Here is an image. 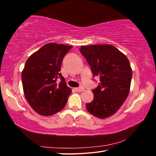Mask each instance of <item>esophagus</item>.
Masks as SVG:
<instances>
[{
  "label": "esophagus",
  "instance_id": "34e87169",
  "mask_svg": "<svg viewBox=\"0 0 156 156\" xmlns=\"http://www.w3.org/2000/svg\"><path fill=\"white\" fill-rule=\"evenodd\" d=\"M75 91H77V92H82L83 91H84V88H83V87H80L75 88Z\"/></svg>",
  "mask_w": 156,
  "mask_h": 156
}]
</instances>
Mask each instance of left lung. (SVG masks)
Here are the masks:
<instances>
[{"instance_id": "8db88e82", "label": "left lung", "mask_w": 156, "mask_h": 156, "mask_svg": "<svg viewBox=\"0 0 156 156\" xmlns=\"http://www.w3.org/2000/svg\"><path fill=\"white\" fill-rule=\"evenodd\" d=\"M80 53L100 82L92 90L94 99L87 103L89 113L106 118L119 109L129 93L132 71L126 55L112 45L82 46Z\"/></svg>"}]
</instances>
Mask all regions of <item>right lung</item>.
<instances>
[{"instance_id":"obj_1","label":"right lung","mask_w":156,"mask_h":156,"mask_svg":"<svg viewBox=\"0 0 156 156\" xmlns=\"http://www.w3.org/2000/svg\"><path fill=\"white\" fill-rule=\"evenodd\" d=\"M72 48L47 44L26 61L22 73L24 96L34 110L41 115H53L60 111L71 94L60 67L63 58Z\"/></svg>"}]
</instances>
